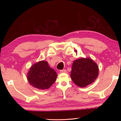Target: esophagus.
<instances>
[{"mask_svg":"<svg viewBox=\"0 0 121 121\" xmlns=\"http://www.w3.org/2000/svg\"><path fill=\"white\" fill-rule=\"evenodd\" d=\"M60 73H66L67 72V70H65V69H62V70H61L60 71Z\"/></svg>","mask_w":121,"mask_h":121,"instance_id":"1","label":"esophagus"}]
</instances>
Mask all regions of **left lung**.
Instances as JSON below:
<instances>
[{"label": "left lung", "mask_w": 121, "mask_h": 121, "mask_svg": "<svg viewBox=\"0 0 121 121\" xmlns=\"http://www.w3.org/2000/svg\"><path fill=\"white\" fill-rule=\"evenodd\" d=\"M99 73L98 65L90 58H81L73 63L71 78L75 84L86 87L95 81Z\"/></svg>", "instance_id": "8db88e82"}]
</instances>
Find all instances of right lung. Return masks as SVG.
<instances>
[{"instance_id": "right-lung-1", "label": "right lung", "mask_w": 121, "mask_h": 121, "mask_svg": "<svg viewBox=\"0 0 121 121\" xmlns=\"http://www.w3.org/2000/svg\"><path fill=\"white\" fill-rule=\"evenodd\" d=\"M57 73L49 67L48 62L41 61L30 68L27 76L29 82L38 89H48L56 81Z\"/></svg>"}]
</instances>
